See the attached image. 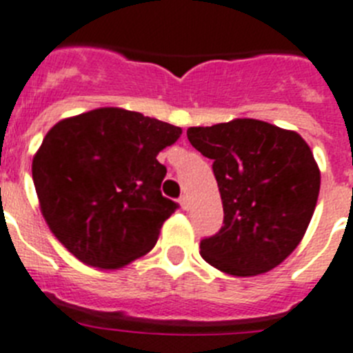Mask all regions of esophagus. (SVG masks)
Here are the masks:
<instances>
[{"instance_id":"esophagus-1","label":"esophagus","mask_w":353,"mask_h":353,"mask_svg":"<svg viewBox=\"0 0 353 353\" xmlns=\"http://www.w3.org/2000/svg\"><path fill=\"white\" fill-rule=\"evenodd\" d=\"M180 207H182L183 210H189V207H191V201H189L188 194H183V196L180 198Z\"/></svg>"}]
</instances>
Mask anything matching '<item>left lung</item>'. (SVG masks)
Wrapping results in <instances>:
<instances>
[{
    "instance_id": "8db88e82",
    "label": "left lung",
    "mask_w": 353,
    "mask_h": 353,
    "mask_svg": "<svg viewBox=\"0 0 353 353\" xmlns=\"http://www.w3.org/2000/svg\"><path fill=\"white\" fill-rule=\"evenodd\" d=\"M188 139L212 159L223 227L200 255L234 276H255L284 263L300 245L320 194L321 174L300 134L237 117L191 126Z\"/></svg>"
}]
</instances>
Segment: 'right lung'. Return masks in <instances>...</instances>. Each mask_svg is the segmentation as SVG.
Masks as SVG:
<instances>
[{
  "mask_svg": "<svg viewBox=\"0 0 353 353\" xmlns=\"http://www.w3.org/2000/svg\"><path fill=\"white\" fill-rule=\"evenodd\" d=\"M182 128L119 107L65 117L33 155L39 207L53 236L87 266L119 270L155 246L176 203L162 196L157 155Z\"/></svg>",
  "mask_w": 353,
  "mask_h": 353,
  "instance_id": "right-lung-1",
  "label": "right lung"
}]
</instances>
